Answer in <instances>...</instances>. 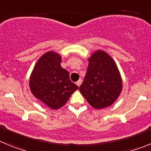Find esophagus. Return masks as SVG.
Segmentation results:
<instances>
[{
	"label": "esophagus",
	"instance_id": "1",
	"mask_svg": "<svg viewBox=\"0 0 151 151\" xmlns=\"http://www.w3.org/2000/svg\"><path fill=\"white\" fill-rule=\"evenodd\" d=\"M82 79H79L78 81V82H76V85H78V87H80V85H81V84H82Z\"/></svg>",
	"mask_w": 151,
	"mask_h": 151
}]
</instances>
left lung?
<instances>
[{"label": "left lung", "instance_id": "obj_1", "mask_svg": "<svg viewBox=\"0 0 151 151\" xmlns=\"http://www.w3.org/2000/svg\"><path fill=\"white\" fill-rule=\"evenodd\" d=\"M89 63L81 94L91 106L103 109L113 104L122 91V79L116 65L104 51L97 50Z\"/></svg>", "mask_w": 151, "mask_h": 151}]
</instances>
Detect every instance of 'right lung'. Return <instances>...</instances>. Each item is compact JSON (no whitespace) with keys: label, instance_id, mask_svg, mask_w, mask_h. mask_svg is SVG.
Wrapping results in <instances>:
<instances>
[{"label":"right lung","instance_id":"obj_1","mask_svg":"<svg viewBox=\"0 0 151 151\" xmlns=\"http://www.w3.org/2000/svg\"><path fill=\"white\" fill-rule=\"evenodd\" d=\"M61 57L55 52L44 54L31 75L32 93L53 110L62 107L78 87L70 81L69 73L61 67Z\"/></svg>","mask_w":151,"mask_h":151}]
</instances>
